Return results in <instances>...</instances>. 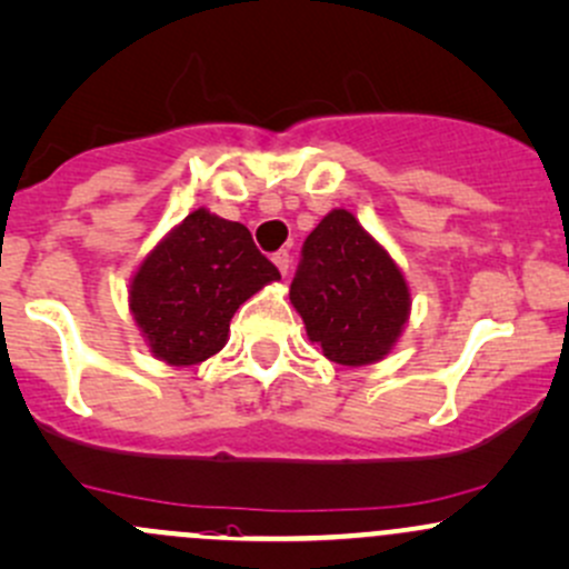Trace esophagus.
I'll return each instance as SVG.
<instances>
[{
  "instance_id": "34e87169",
  "label": "esophagus",
  "mask_w": 569,
  "mask_h": 569,
  "mask_svg": "<svg viewBox=\"0 0 569 569\" xmlns=\"http://www.w3.org/2000/svg\"><path fill=\"white\" fill-rule=\"evenodd\" d=\"M272 261H274V267H278V270H280V274L289 272V264H291L289 251H278V253H272Z\"/></svg>"
}]
</instances>
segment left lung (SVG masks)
<instances>
[{
    "label": "left lung",
    "instance_id": "8db88e82",
    "mask_svg": "<svg viewBox=\"0 0 569 569\" xmlns=\"http://www.w3.org/2000/svg\"><path fill=\"white\" fill-rule=\"evenodd\" d=\"M289 297L310 340L346 367L383 359L410 316L395 259L348 210H332L308 234Z\"/></svg>",
    "mask_w": 569,
    "mask_h": 569
}]
</instances>
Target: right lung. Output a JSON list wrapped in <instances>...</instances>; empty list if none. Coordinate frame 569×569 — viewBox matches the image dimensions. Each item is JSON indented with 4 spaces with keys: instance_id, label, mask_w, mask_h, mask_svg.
<instances>
[{
    "instance_id": "add662e5",
    "label": "right lung",
    "mask_w": 569,
    "mask_h": 569,
    "mask_svg": "<svg viewBox=\"0 0 569 569\" xmlns=\"http://www.w3.org/2000/svg\"><path fill=\"white\" fill-rule=\"evenodd\" d=\"M278 278L242 223L199 208L134 272L129 310L153 356L189 367L221 351L234 310Z\"/></svg>"
}]
</instances>
